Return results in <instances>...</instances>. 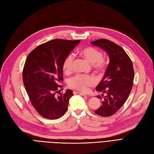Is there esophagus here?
<instances>
[{"label": "esophagus", "instance_id": "34e87169", "mask_svg": "<svg viewBox=\"0 0 154 154\" xmlns=\"http://www.w3.org/2000/svg\"><path fill=\"white\" fill-rule=\"evenodd\" d=\"M73 93H74V94H80V95L83 96H87V97H88V96H87L86 94H84V93H79V92H76V91H74V92H73Z\"/></svg>", "mask_w": 154, "mask_h": 154}]
</instances>
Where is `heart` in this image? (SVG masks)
<instances>
[{"instance_id":"b5f03b06","label":"heart","mask_w":154,"mask_h":154,"mask_svg":"<svg viewBox=\"0 0 154 154\" xmlns=\"http://www.w3.org/2000/svg\"><path fill=\"white\" fill-rule=\"evenodd\" d=\"M79 54L86 59L90 63L93 64L94 67L97 70H103L105 65V60L102 58V53L94 48H86L79 51ZM73 56L72 54L68 56L63 63L65 72H70L72 67ZM95 83V79L91 75H77L71 78L69 81L70 86L80 91L87 92L89 87Z\"/></svg>"}]
</instances>
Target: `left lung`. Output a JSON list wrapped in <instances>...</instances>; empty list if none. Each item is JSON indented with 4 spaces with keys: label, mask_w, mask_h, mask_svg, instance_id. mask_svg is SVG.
I'll use <instances>...</instances> for the list:
<instances>
[{
    "label": "left lung",
    "mask_w": 154,
    "mask_h": 154,
    "mask_svg": "<svg viewBox=\"0 0 154 154\" xmlns=\"http://www.w3.org/2000/svg\"><path fill=\"white\" fill-rule=\"evenodd\" d=\"M91 44L105 51L110 62L105 75L96 87L102 104L94 111L96 114L109 117L116 113L126 102L133 88L134 73L132 61L125 51L112 41L99 39Z\"/></svg>",
    "instance_id": "obj_1"
}]
</instances>
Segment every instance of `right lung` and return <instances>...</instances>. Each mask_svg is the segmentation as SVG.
<instances>
[{
    "instance_id": "1",
    "label": "right lung",
    "mask_w": 154,
    "mask_h": 154,
    "mask_svg": "<svg viewBox=\"0 0 154 154\" xmlns=\"http://www.w3.org/2000/svg\"><path fill=\"white\" fill-rule=\"evenodd\" d=\"M80 42L54 39L38 45L27 56L23 71L24 86L32 105L45 119H59L67 110L72 91L56 93L61 91L64 62Z\"/></svg>"
}]
</instances>
